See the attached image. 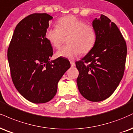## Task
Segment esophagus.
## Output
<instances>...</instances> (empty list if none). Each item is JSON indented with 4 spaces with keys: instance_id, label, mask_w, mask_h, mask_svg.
I'll return each instance as SVG.
<instances>
[{
    "instance_id": "1",
    "label": "esophagus",
    "mask_w": 133,
    "mask_h": 133,
    "mask_svg": "<svg viewBox=\"0 0 133 133\" xmlns=\"http://www.w3.org/2000/svg\"><path fill=\"white\" fill-rule=\"evenodd\" d=\"M70 63H71V67H74L75 65H76V64H75V62H74V61H70Z\"/></svg>"
}]
</instances>
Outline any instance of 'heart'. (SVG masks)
Masks as SVG:
<instances>
[{
	"label": "heart",
	"mask_w": 133,
	"mask_h": 133,
	"mask_svg": "<svg viewBox=\"0 0 133 133\" xmlns=\"http://www.w3.org/2000/svg\"><path fill=\"white\" fill-rule=\"evenodd\" d=\"M56 26L48 28L46 31V38L51 45L56 49L59 48L65 38L69 37V45L57 51V57L71 59L80 53H89L95 47L97 33L92 25L86 24L75 16L68 15L57 21Z\"/></svg>",
	"instance_id": "b5f03b06"
}]
</instances>
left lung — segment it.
<instances>
[{"label": "left lung", "mask_w": 133, "mask_h": 133, "mask_svg": "<svg viewBox=\"0 0 133 133\" xmlns=\"http://www.w3.org/2000/svg\"><path fill=\"white\" fill-rule=\"evenodd\" d=\"M97 33L95 47L76 62L78 89L85 98L100 102L110 97L122 79L127 46L116 24L101 15L92 22Z\"/></svg>", "instance_id": "1"}]
</instances>
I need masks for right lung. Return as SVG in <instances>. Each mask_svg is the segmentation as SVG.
Masks as SVG:
<instances>
[{"label": "right lung", "instance_id": "right-lung-1", "mask_svg": "<svg viewBox=\"0 0 133 133\" xmlns=\"http://www.w3.org/2000/svg\"><path fill=\"white\" fill-rule=\"evenodd\" d=\"M52 18L46 13L24 18L16 26L7 51L14 85L24 98L35 103L53 98L57 83L71 67L63 57L50 61L53 51L45 34Z\"/></svg>", "mask_w": 133, "mask_h": 133}]
</instances>
